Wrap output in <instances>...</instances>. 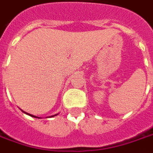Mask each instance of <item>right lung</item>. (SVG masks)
Masks as SVG:
<instances>
[{
  "instance_id": "add662e5",
  "label": "right lung",
  "mask_w": 153,
  "mask_h": 153,
  "mask_svg": "<svg viewBox=\"0 0 153 153\" xmlns=\"http://www.w3.org/2000/svg\"><path fill=\"white\" fill-rule=\"evenodd\" d=\"M29 115H30V114H29ZM30 116H31V117H36L35 116H32V115H30Z\"/></svg>"
}]
</instances>
